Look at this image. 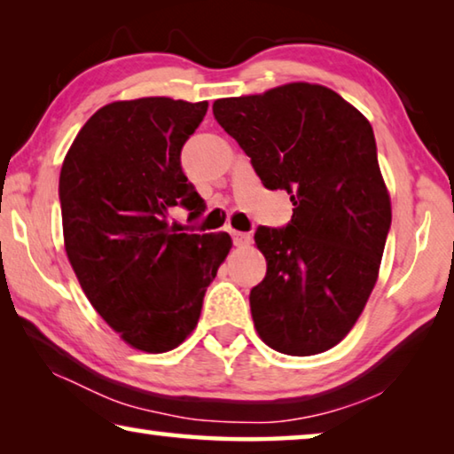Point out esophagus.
Returning a JSON list of instances; mask_svg holds the SVG:
<instances>
[{
    "mask_svg": "<svg viewBox=\"0 0 454 454\" xmlns=\"http://www.w3.org/2000/svg\"><path fill=\"white\" fill-rule=\"evenodd\" d=\"M232 240L236 246H246L250 242V234L246 232H236V230H232Z\"/></svg>",
    "mask_w": 454,
    "mask_h": 454,
    "instance_id": "esophagus-1",
    "label": "esophagus"
}]
</instances>
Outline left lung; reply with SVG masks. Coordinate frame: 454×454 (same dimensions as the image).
<instances>
[{"mask_svg":"<svg viewBox=\"0 0 454 454\" xmlns=\"http://www.w3.org/2000/svg\"><path fill=\"white\" fill-rule=\"evenodd\" d=\"M212 110L264 186L286 190L294 206L286 228L254 234L266 258L250 290L256 333L282 355H320L363 314L393 218L371 121L306 82L222 98Z\"/></svg>","mask_w":454,"mask_h":454,"instance_id":"1","label":"left lung"}]
</instances>
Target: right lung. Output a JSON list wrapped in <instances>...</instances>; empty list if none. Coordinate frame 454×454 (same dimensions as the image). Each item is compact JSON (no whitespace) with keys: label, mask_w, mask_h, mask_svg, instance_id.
I'll list each match as a JSON object with an SVG mask.
<instances>
[{"label":"right lung","mask_w":454,"mask_h":454,"mask_svg":"<svg viewBox=\"0 0 454 454\" xmlns=\"http://www.w3.org/2000/svg\"><path fill=\"white\" fill-rule=\"evenodd\" d=\"M208 102H112L75 136L59 172L66 254L107 326L136 350L160 355L196 328L204 294L232 238L178 234L168 210L204 212L180 152Z\"/></svg>","instance_id":"right-lung-1"}]
</instances>
